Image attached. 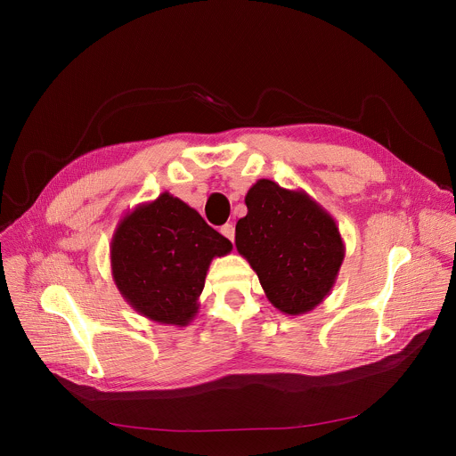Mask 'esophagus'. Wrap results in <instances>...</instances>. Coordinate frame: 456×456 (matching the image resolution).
<instances>
[{
    "mask_svg": "<svg viewBox=\"0 0 456 456\" xmlns=\"http://www.w3.org/2000/svg\"><path fill=\"white\" fill-rule=\"evenodd\" d=\"M220 232L227 238V240H231V241H234V227L231 225V224H225L222 229H220Z\"/></svg>",
    "mask_w": 456,
    "mask_h": 456,
    "instance_id": "1",
    "label": "esophagus"
}]
</instances>
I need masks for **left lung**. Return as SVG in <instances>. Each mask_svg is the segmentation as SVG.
I'll use <instances>...</instances> for the list:
<instances>
[{
	"instance_id": "8db88e82",
	"label": "left lung",
	"mask_w": 456,
	"mask_h": 456,
	"mask_svg": "<svg viewBox=\"0 0 456 456\" xmlns=\"http://www.w3.org/2000/svg\"><path fill=\"white\" fill-rule=\"evenodd\" d=\"M236 248L283 314L314 310L336 285L345 243L330 213L303 189L257 180L245 194Z\"/></svg>"
}]
</instances>
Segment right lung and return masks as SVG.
Instances as JSON below:
<instances>
[{"instance_id":"obj_1","label":"right lung","mask_w":456,"mask_h":456,"mask_svg":"<svg viewBox=\"0 0 456 456\" xmlns=\"http://www.w3.org/2000/svg\"><path fill=\"white\" fill-rule=\"evenodd\" d=\"M231 248L227 238L166 191L118 222L110 245L111 276L141 315L185 327L199 314L213 257Z\"/></svg>"}]
</instances>
